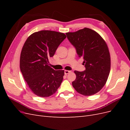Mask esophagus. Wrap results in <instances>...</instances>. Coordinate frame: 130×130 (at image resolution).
<instances>
[{"instance_id":"34e87169","label":"esophagus","mask_w":130,"mask_h":130,"mask_svg":"<svg viewBox=\"0 0 130 130\" xmlns=\"http://www.w3.org/2000/svg\"><path fill=\"white\" fill-rule=\"evenodd\" d=\"M70 72H71V71H69V70H64V74H65V75H67V74H69V73H70Z\"/></svg>"}]
</instances>
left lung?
Listing matches in <instances>:
<instances>
[{"mask_svg":"<svg viewBox=\"0 0 130 130\" xmlns=\"http://www.w3.org/2000/svg\"><path fill=\"white\" fill-rule=\"evenodd\" d=\"M66 35L78 56L83 58L86 67L84 72L74 71L76 77L72 82L73 87L82 95H94L103 88L110 72L108 46L99 34L87 27Z\"/></svg>","mask_w":130,"mask_h":130,"instance_id":"obj_1","label":"left lung"}]
</instances>
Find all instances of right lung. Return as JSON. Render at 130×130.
<instances>
[{"label":"right lung","instance_id":"obj_1","mask_svg":"<svg viewBox=\"0 0 130 130\" xmlns=\"http://www.w3.org/2000/svg\"><path fill=\"white\" fill-rule=\"evenodd\" d=\"M66 38L63 33L42 30L30 35L23 46L21 71L30 89L38 96L52 95L61 84L64 70L51 68L48 58L54 55Z\"/></svg>","mask_w":130,"mask_h":130}]
</instances>
